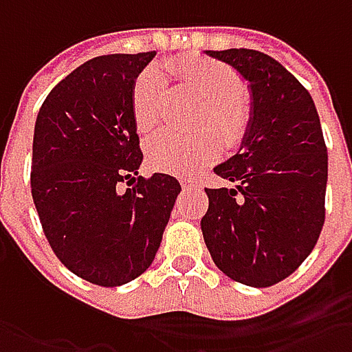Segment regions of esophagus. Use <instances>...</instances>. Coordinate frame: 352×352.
I'll list each match as a JSON object with an SVG mask.
<instances>
[{"instance_id": "1", "label": "esophagus", "mask_w": 352, "mask_h": 352, "mask_svg": "<svg viewBox=\"0 0 352 352\" xmlns=\"http://www.w3.org/2000/svg\"><path fill=\"white\" fill-rule=\"evenodd\" d=\"M182 188H184V190H194V188H197V186L194 182H186V180H184Z\"/></svg>"}]
</instances>
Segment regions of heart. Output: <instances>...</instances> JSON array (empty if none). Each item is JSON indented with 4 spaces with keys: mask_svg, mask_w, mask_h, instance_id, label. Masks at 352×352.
I'll use <instances>...</instances> for the list:
<instances>
[{
    "mask_svg": "<svg viewBox=\"0 0 352 352\" xmlns=\"http://www.w3.org/2000/svg\"><path fill=\"white\" fill-rule=\"evenodd\" d=\"M168 68L208 103L201 127L211 125L217 129L227 146H236L245 139L252 121V109L247 94H243V82L231 66L204 56H180L170 60ZM164 98L166 78L156 66H146L139 72L131 91V107L139 131H153L162 121ZM144 153L151 168L188 174L215 160L221 153V141L211 131L199 137L162 131L148 139Z\"/></svg>",
    "mask_w": 352,
    "mask_h": 352,
    "instance_id": "b5f03b06",
    "label": "heart"
}]
</instances>
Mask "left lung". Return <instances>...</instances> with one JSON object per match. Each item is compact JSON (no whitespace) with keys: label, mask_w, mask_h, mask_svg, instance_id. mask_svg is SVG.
I'll list each match as a JSON object with an SVG mask.
<instances>
[{"label":"left lung","mask_w":352,"mask_h":352,"mask_svg":"<svg viewBox=\"0 0 352 352\" xmlns=\"http://www.w3.org/2000/svg\"><path fill=\"white\" fill-rule=\"evenodd\" d=\"M243 76L252 121L241 151L213 172L235 188H206L201 233L215 266L235 282L268 288L307 258L325 221L327 146L309 91L272 56L206 50Z\"/></svg>","instance_id":"1"}]
</instances>
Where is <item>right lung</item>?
I'll use <instances>...</instances> for the list:
<instances>
[{"label":"right lung","mask_w":352,"mask_h":352,"mask_svg":"<svg viewBox=\"0 0 352 352\" xmlns=\"http://www.w3.org/2000/svg\"><path fill=\"white\" fill-rule=\"evenodd\" d=\"M155 58L105 54L50 89L33 137L31 194L50 249L91 284H127L153 264L180 182L137 176L141 142L131 107L137 76ZM131 188L120 190V184Z\"/></svg>","instance_id":"add662e5"}]
</instances>
